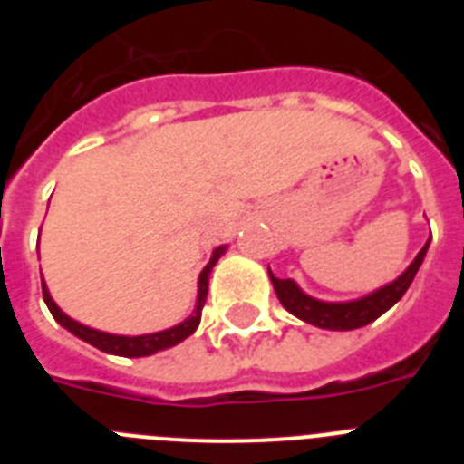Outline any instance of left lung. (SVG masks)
Here are the masks:
<instances>
[{"label":"left lung","instance_id":"8db88e82","mask_svg":"<svg viewBox=\"0 0 464 464\" xmlns=\"http://www.w3.org/2000/svg\"><path fill=\"white\" fill-rule=\"evenodd\" d=\"M428 246L430 241L420 248L416 260L409 265L407 272L401 274L397 281H392L391 285H383V288L367 295V297L355 299V302H318V299L302 293L290 278H276L272 272H269V278H272L274 290H276L283 309H288L290 314L302 318L304 323L323 327V330H355V327L376 321L381 314H385L395 304L397 299H401V295L407 293L409 285H411L418 267L423 265Z\"/></svg>","mask_w":464,"mask_h":464}]
</instances>
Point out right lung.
Masks as SVG:
<instances>
[{
  "mask_svg": "<svg viewBox=\"0 0 464 464\" xmlns=\"http://www.w3.org/2000/svg\"><path fill=\"white\" fill-rule=\"evenodd\" d=\"M223 253H225V246L216 248V251H213V257L208 260V265L202 269V274H199V295H197L195 314H192L188 321H183L181 325L169 327V330H165V332H155V334H141V337H118V334H106V332L81 325V323L72 321L67 314H63V311L57 309V304L51 299V295H48L46 283H44V278H41L44 302H46L48 311H51L53 318H55L60 325L67 327L72 334H76V337L83 339V342L92 343L94 348H100V351H104V353H111V355H122V358H143V355H153V353H158V351H165V348H171V346H176V343H181L183 339H188L192 332L197 330V325H199V321H202L204 302H207L208 274H211L213 265L218 262V257L223 256Z\"/></svg>",
  "mask_w": 464,
  "mask_h": 464,
  "instance_id": "right-lung-1",
  "label": "right lung"
}]
</instances>
